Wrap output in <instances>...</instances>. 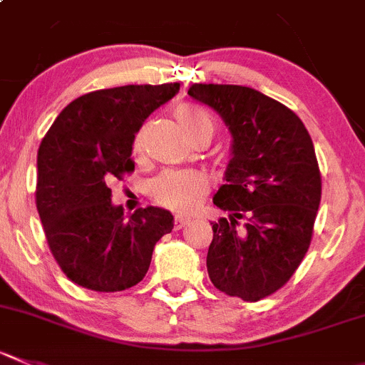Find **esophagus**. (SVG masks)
<instances>
[{
    "label": "esophagus",
    "mask_w": 365,
    "mask_h": 365,
    "mask_svg": "<svg viewBox=\"0 0 365 365\" xmlns=\"http://www.w3.org/2000/svg\"><path fill=\"white\" fill-rule=\"evenodd\" d=\"M186 224H190L188 217H175V220H173V229H175V231H179V229L185 227Z\"/></svg>",
    "instance_id": "34e87169"
}]
</instances>
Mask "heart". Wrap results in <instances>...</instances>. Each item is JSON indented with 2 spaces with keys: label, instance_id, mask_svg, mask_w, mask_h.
I'll use <instances>...</instances> for the list:
<instances>
[{
  "label": "heart",
  "instance_id": "obj_1",
  "mask_svg": "<svg viewBox=\"0 0 365 365\" xmlns=\"http://www.w3.org/2000/svg\"><path fill=\"white\" fill-rule=\"evenodd\" d=\"M175 120L190 141L202 133L213 134V120L210 113L192 102L179 103L175 107ZM134 154H141L145 148L143 133L134 138ZM210 190V180L197 170H166L159 173L148 185V195L159 206L177 213H190L195 210Z\"/></svg>",
  "mask_w": 365,
  "mask_h": 365
}]
</instances>
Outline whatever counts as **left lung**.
<instances>
[{
	"label": "left lung",
	"mask_w": 365,
	"mask_h": 365,
	"mask_svg": "<svg viewBox=\"0 0 365 365\" xmlns=\"http://www.w3.org/2000/svg\"><path fill=\"white\" fill-rule=\"evenodd\" d=\"M188 95L217 110L231 130L225 185L213 204L207 274L220 292L247 303L279 290L303 262L321 204V172L294 110L256 89L193 84Z\"/></svg>",
	"instance_id": "left-lung-1"
}]
</instances>
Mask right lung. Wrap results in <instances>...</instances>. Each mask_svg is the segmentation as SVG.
<instances>
[{"instance_id":"obj_1","label":"right lung","mask_w":365,"mask_h":365,"mask_svg":"<svg viewBox=\"0 0 365 365\" xmlns=\"http://www.w3.org/2000/svg\"><path fill=\"white\" fill-rule=\"evenodd\" d=\"M179 84L121 86L73 100L41 141L36 204L48 247L66 277L95 292L140 283L159 238L173 229L161 207L123 217L109 182L134 172L133 143L143 121Z\"/></svg>"}]
</instances>
